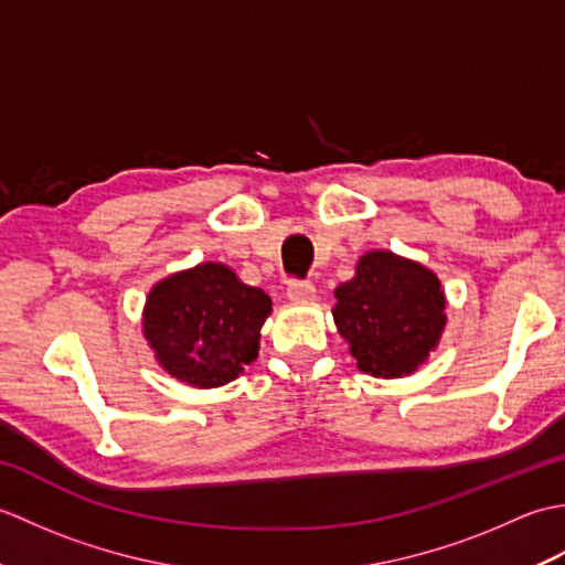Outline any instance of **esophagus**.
Returning a JSON list of instances; mask_svg holds the SVG:
<instances>
[{
	"label": "esophagus",
	"instance_id": "obj_1",
	"mask_svg": "<svg viewBox=\"0 0 565 565\" xmlns=\"http://www.w3.org/2000/svg\"><path fill=\"white\" fill-rule=\"evenodd\" d=\"M286 298L294 306H308L316 301V286L310 281H291L289 289H286Z\"/></svg>",
	"mask_w": 565,
	"mask_h": 565
}]
</instances>
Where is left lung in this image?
I'll list each match as a JSON object with an SVG mask.
<instances>
[{
	"instance_id": "left-lung-1",
	"label": "left lung",
	"mask_w": 565,
	"mask_h": 565,
	"mask_svg": "<svg viewBox=\"0 0 565 565\" xmlns=\"http://www.w3.org/2000/svg\"><path fill=\"white\" fill-rule=\"evenodd\" d=\"M332 318L356 369L376 379L411 376L437 350L447 328V296L425 264L371 249L334 289Z\"/></svg>"
}]
</instances>
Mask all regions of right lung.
Masks as SVG:
<instances>
[{
  "instance_id": "add662e5",
  "label": "right lung",
  "mask_w": 565,
  "mask_h": 565,
  "mask_svg": "<svg viewBox=\"0 0 565 565\" xmlns=\"http://www.w3.org/2000/svg\"><path fill=\"white\" fill-rule=\"evenodd\" d=\"M271 298L221 262H201L152 286L142 308V338L154 362L191 388L235 381L259 354V330Z\"/></svg>"
}]
</instances>
